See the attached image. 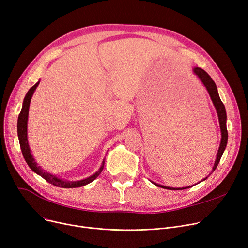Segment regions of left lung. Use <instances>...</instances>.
I'll use <instances>...</instances> for the list:
<instances>
[{
    "label": "left lung",
    "instance_id": "8db88e82",
    "mask_svg": "<svg viewBox=\"0 0 248 248\" xmlns=\"http://www.w3.org/2000/svg\"><path fill=\"white\" fill-rule=\"evenodd\" d=\"M193 72H194L195 75H196L199 78V80L205 86V88L208 91V93H209L210 98H211V100L214 104V108L216 109V112H217V115H218V120H219L220 132H221V140H220V146H219V149H218V152H217V155H216V160H215L214 166L212 168V171L210 173V175H211L215 171V169L217 168V166L219 164V161H220L221 157H222V155H223V153L225 151V148H226V145H227L228 133H227V127H226V121H227L226 110H225L224 104L222 103V101H221V99L219 97L217 86H216L215 82L212 80V78L209 76V74H208L205 70H203L200 67H194ZM209 176H208V177H209ZM208 177H206L202 181H205ZM152 183H154L155 186L164 188V189H168V190H184V189H188V188L192 187V186H189V187H184V188H173V187H167V186H164V185H160L158 183H155V182H152Z\"/></svg>",
    "mask_w": 248,
    "mask_h": 248
}]
</instances>
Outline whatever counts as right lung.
<instances>
[{"label":"right lung","instance_id":"add662e5","mask_svg":"<svg viewBox=\"0 0 248 248\" xmlns=\"http://www.w3.org/2000/svg\"><path fill=\"white\" fill-rule=\"evenodd\" d=\"M39 83H40V80H39L35 85H33L28 90L27 94L25 95L22 109H21V112H20L19 117H18L17 132H18L20 147H21L22 154L24 155V159H25L26 163L28 164V166L30 167V169L33 172H35L39 176H41L43 179H45L48 182V183L54 185L56 187H60V188H77V187L85 186V185L91 183L93 181H94L99 176V174L103 170L104 162H106V159H103V161L101 163V166L98 169V171L96 173H94L93 175H91L88 178H85V179L79 180V181H68V180L61 179V178L57 177L56 175L51 174V173L47 172L46 170H44V169H42L40 166H38V163L35 161L33 155L31 154V149H30V146H29L28 137H27L28 136V134H27L28 115H29V108H30L31 98L34 94V91L36 90L37 86L39 85Z\"/></svg>","mask_w":248,"mask_h":248}]
</instances>
